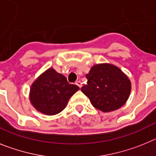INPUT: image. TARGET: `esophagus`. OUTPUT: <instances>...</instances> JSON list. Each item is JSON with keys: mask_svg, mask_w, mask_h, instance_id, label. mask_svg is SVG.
Here are the masks:
<instances>
[{"mask_svg": "<svg viewBox=\"0 0 156 156\" xmlns=\"http://www.w3.org/2000/svg\"><path fill=\"white\" fill-rule=\"evenodd\" d=\"M75 84H76L77 86H78L79 88H82V82H81V81H77V82H75Z\"/></svg>", "mask_w": 156, "mask_h": 156, "instance_id": "esophagus-1", "label": "esophagus"}]
</instances>
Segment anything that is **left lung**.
I'll return each mask as SVG.
<instances>
[{"label": "left lung", "instance_id": "left-lung-1", "mask_svg": "<svg viewBox=\"0 0 156 156\" xmlns=\"http://www.w3.org/2000/svg\"><path fill=\"white\" fill-rule=\"evenodd\" d=\"M86 76L87 85L82 86L81 90L95 108L103 112H113L128 100L131 91L130 80L115 65H94Z\"/></svg>", "mask_w": 156, "mask_h": 156}]
</instances>
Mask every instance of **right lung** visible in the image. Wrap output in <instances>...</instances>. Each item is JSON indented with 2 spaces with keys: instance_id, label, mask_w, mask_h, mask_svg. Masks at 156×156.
<instances>
[{
  "instance_id": "add662e5",
  "label": "right lung",
  "mask_w": 156,
  "mask_h": 156,
  "mask_svg": "<svg viewBox=\"0 0 156 156\" xmlns=\"http://www.w3.org/2000/svg\"><path fill=\"white\" fill-rule=\"evenodd\" d=\"M78 89V86L69 83L63 74L49 68L32 84L30 101L37 111L53 115L64 109L70 97Z\"/></svg>"
}]
</instances>
